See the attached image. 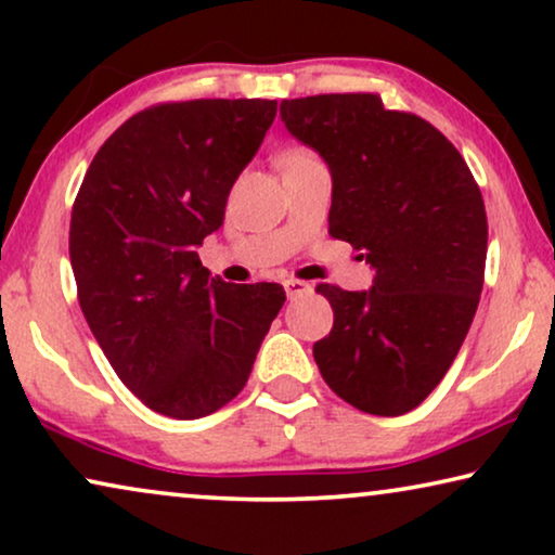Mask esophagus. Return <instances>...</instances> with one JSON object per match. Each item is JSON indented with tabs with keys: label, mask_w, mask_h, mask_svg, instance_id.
Masks as SVG:
<instances>
[{
	"label": "esophagus",
	"mask_w": 555,
	"mask_h": 555,
	"mask_svg": "<svg viewBox=\"0 0 555 555\" xmlns=\"http://www.w3.org/2000/svg\"><path fill=\"white\" fill-rule=\"evenodd\" d=\"M285 291H287V298H300V295H308L313 291V285L306 283V280H298V278H291L285 280Z\"/></svg>",
	"instance_id": "1"
}]
</instances>
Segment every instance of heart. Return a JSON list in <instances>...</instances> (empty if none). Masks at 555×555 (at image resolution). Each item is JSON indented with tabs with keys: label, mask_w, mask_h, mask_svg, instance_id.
Masks as SVG:
<instances>
[{
	"label": "heart",
	"mask_w": 555,
	"mask_h": 555,
	"mask_svg": "<svg viewBox=\"0 0 555 555\" xmlns=\"http://www.w3.org/2000/svg\"><path fill=\"white\" fill-rule=\"evenodd\" d=\"M306 162H318V156L310 149H291L283 154V166L287 164H306Z\"/></svg>",
	"instance_id": "heart-1"
}]
</instances>
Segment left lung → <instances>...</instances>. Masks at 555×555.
<instances>
[{
	"instance_id": "obj_1",
	"label": "left lung",
	"mask_w": 555,
	"mask_h": 555,
	"mask_svg": "<svg viewBox=\"0 0 555 555\" xmlns=\"http://www.w3.org/2000/svg\"><path fill=\"white\" fill-rule=\"evenodd\" d=\"M287 131L328 164L331 237L363 249L374 287L321 283L333 328L313 346L325 384L376 416L412 412L452 366L485 283L488 215L460 151L376 93L280 103Z\"/></svg>"
}]
</instances>
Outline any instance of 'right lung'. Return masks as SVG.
Listing matches in <instances>:
<instances>
[{
    "instance_id": "1",
    "label": "right lung",
    "mask_w": 555,
    "mask_h": 555,
    "mask_svg": "<svg viewBox=\"0 0 555 555\" xmlns=\"http://www.w3.org/2000/svg\"><path fill=\"white\" fill-rule=\"evenodd\" d=\"M275 113L262 98L151 105L98 149L75 196L82 315L120 382L171 420H199L245 389L285 302L278 283L209 280L196 253Z\"/></svg>"
}]
</instances>
